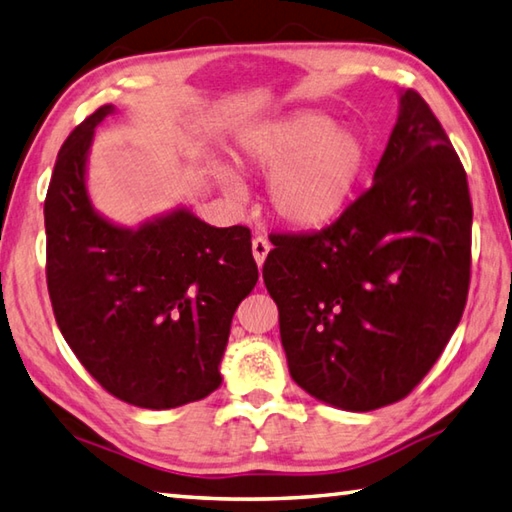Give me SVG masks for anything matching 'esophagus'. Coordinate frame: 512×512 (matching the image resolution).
Returning a JSON list of instances; mask_svg holds the SVG:
<instances>
[{"label": "esophagus", "mask_w": 512, "mask_h": 512, "mask_svg": "<svg viewBox=\"0 0 512 512\" xmlns=\"http://www.w3.org/2000/svg\"><path fill=\"white\" fill-rule=\"evenodd\" d=\"M269 249H272V245H269V240L265 236H256L252 240V254H254V260H256L258 267H263L265 258L269 254Z\"/></svg>", "instance_id": "obj_1"}]
</instances>
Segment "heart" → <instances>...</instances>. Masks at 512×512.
Instances as JSON below:
<instances>
[{
  "mask_svg": "<svg viewBox=\"0 0 512 512\" xmlns=\"http://www.w3.org/2000/svg\"><path fill=\"white\" fill-rule=\"evenodd\" d=\"M240 156L258 171H272L267 200L283 223L316 229L334 223L352 202L368 165V144L330 115L298 111L247 129ZM218 180L229 196L240 194L229 171Z\"/></svg>",
  "mask_w": 512,
  "mask_h": 512,
  "instance_id": "b5f03b06",
  "label": "heart"
}]
</instances>
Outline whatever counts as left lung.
<instances>
[{"label": "left lung", "instance_id": "8db88e82", "mask_svg": "<svg viewBox=\"0 0 512 512\" xmlns=\"http://www.w3.org/2000/svg\"><path fill=\"white\" fill-rule=\"evenodd\" d=\"M470 229L459 156L403 91L372 187L316 234L269 236L263 278L292 379L350 412L408 397L464 314Z\"/></svg>", "mask_w": 512, "mask_h": 512}]
</instances>
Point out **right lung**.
I'll return each mask as SVG.
<instances>
[{
  "instance_id": "right-lung-1",
  "label": "right lung",
  "mask_w": 512,
  "mask_h": 512,
  "mask_svg": "<svg viewBox=\"0 0 512 512\" xmlns=\"http://www.w3.org/2000/svg\"><path fill=\"white\" fill-rule=\"evenodd\" d=\"M104 104L57 153L44 200L46 283L57 327L106 392L169 410L214 392L231 318L258 281L252 234L176 207L136 229L95 211L86 162Z\"/></svg>"
}]
</instances>
